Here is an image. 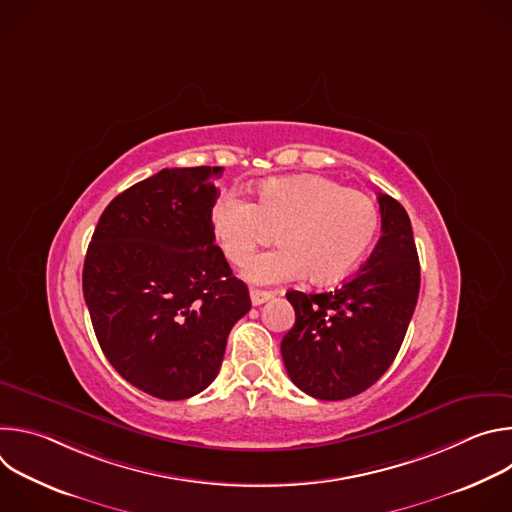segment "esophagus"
<instances>
[{"instance_id": "34e87169", "label": "esophagus", "mask_w": 512, "mask_h": 512, "mask_svg": "<svg viewBox=\"0 0 512 512\" xmlns=\"http://www.w3.org/2000/svg\"><path fill=\"white\" fill-rule=\"evenodd\" d=\"M273 298L271 291H261V289H251V304L261 306Z\"/></svg>"}]
</instances>
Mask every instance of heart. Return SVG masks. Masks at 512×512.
Listing matches in <instances>:
<instances>
[{"label":"heart","mask_w":512,"mask_h":512,"mask_svg":"<svg viewBox=\"0 0 512 512\" xmlns=\"http://www.w3.org/2000/svg\"><path fill=\"white\" fill-rule=\"evenodd\" d=\"M210 225L237 267L273 236L280 241L281 248L247 265L251 283L273 285L308 273L312 283L328 285L346 277L371 249L379 208L369 194L308 174L259 184L253 204L235 192L223 196Z\"/></svg>","instance_id":"heart-1"}]
</instances>
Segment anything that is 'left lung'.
Returning a JSON list of instances; mask_svg holds the SVG:
<instances>
[{
  "label": "left lung",
  "mask_w": 512,
  "mask_h": 512,
  "mask_svg": "<svg viewBox=\"0 0 512 512\" xmlns=\"http://www.w3.org/2000/svg\"><path fill=\"white\" fill-rule=\"evenodd\" d=\"M381 239L338 289L287 291L296 324L281 340L285 371L322 401L354 397L375 385L395 360L419 296V257L405 208L379 194Z\"/></svg>",
  "instance_id": "1"
}]
</instances>
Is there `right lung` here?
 Segmentation results:
<instances>
[{"label": "right lung", "instance_id": "right-lung-1", "mask_svg": "<svg viewBox=\"0 0 512 512\" xmlns=\"http://www.w3.org/2000/svg\"><path fill=\"white\" fill-rule=\"evenodd\" d=\"M223 168H166L103 210L83 267L97 340L133 387L166 401L204 391L231 328L251 310L247 285L214 245Z\"/></svg>", "mask_w": 512, "mask_h": 512}]
</instances>
